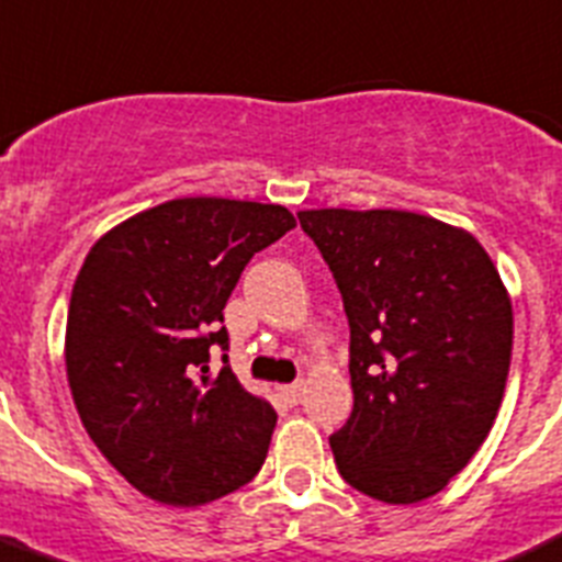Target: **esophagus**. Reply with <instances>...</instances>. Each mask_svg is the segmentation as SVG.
Returning a JSON list of instances; mask_svg holds the SVG:
<instances>
[{"mask_svg":"<svg viewBox=\"0 0 562 562\" xmlns=\"http://www.w3.org/2000/svg\"><path fill=\"white\" fill-rule=\"evenodd\" d=\"M280 393H282V400H285L288 405H296V402H302V396H305V382H293V385H282Z\"/></svg>","mask_w":562,"mask_h":562,"instance_id":"esophagus-1","label":"esophagus"}]
</instances>
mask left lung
Listing matches in <instances>:
<instances>
[{"instance_id":"obj_1","label":"left lung","mask_w":562,"mask_h":562,"mask_svg":"<svg viewBox=\"0 0 562 562\" xmlns=\"http://www.w3.org/2000/svg\"><path fill=\"white\" fill-rule=\"evenodd\" d=\"M349 318L340 476L387 505L440 494L487 438L513 349L510 293L463 227L411 210H299Z\"/></svg>"}]
</instances>
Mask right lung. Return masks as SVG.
<instances>
[{
  "instance_id": "right-lung-1",
  "label": "right lung",
  "mask_w": 562,
  "mask_h": 562,
  "mask_svg": "<svg viewBox=\"0 0 562 562\" xmlns=\"http://www.w3.org/2000/svg\"><path fill=\"white\" fill-rule=\"evenodd\" d=\"M293 227L282 204L186 196L88 251L68 305V387L104 460L149 499L207 505L263 465L274 407L207 363L210 346L227 349L222 311L244 266Z\"/></svg>"
}]
</instances>
